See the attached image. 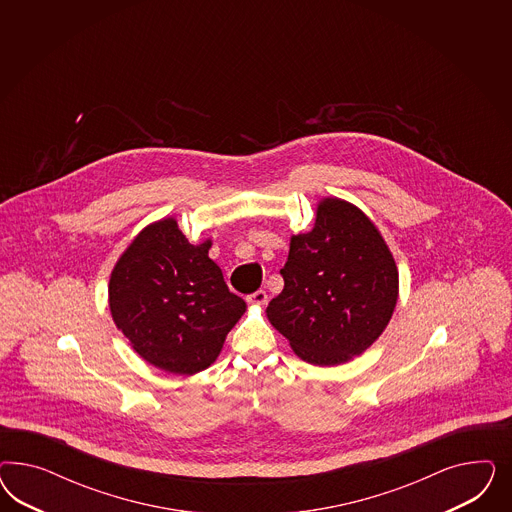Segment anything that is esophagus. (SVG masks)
Masks as SVG:
<instances>
[{
	"label": "esophagus",
	"instance_id": "obj_1",
	"mask_svg": "<svg viewBox=\"0 0 512 512\" xmlns=\"http://www.w3.org/2000/svg\"><path fill=\"white\" fill-rule=\"evenodd\" d=\"M248 302L253 306H264L268 302V295H266V291H257V293L248 296Z\"/></svg>",
	"mask_w": 512,
	"mask_h": 512
}]
</instances>
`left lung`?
I'll list each match as a JSON object with an SVG mask.
<instances>
[{
    "label": "left lung",
    "mask_w": 512,
    "mask_h": 512,
    "mask_svg": "<svg viewBox=\"0 0 512 512\" xmlns=\"http://www.w3.org/2000/svg\"><path fill=\"white\" fill-rule=\"evenodd\" d=\"M283 291L266 308L296 357L338 366L377 340L398 302V266L385 238L358 206L317 204L310 233L293 234L281 268Z\"/></svg>",
    "instance_id": "obj_1"
}]
</instances>
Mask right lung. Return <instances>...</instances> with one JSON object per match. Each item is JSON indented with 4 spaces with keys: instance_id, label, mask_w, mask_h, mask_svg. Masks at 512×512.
Returning a JSON list of instances; mask_svg holds the SVG:
<instances>
[{
    "instance_id": "1",
    "label": "right lung",
    "mask_w": 512,
    "mask_h": 512,
    "mask_svg": "<svg viewBox=\"0 0 512 512\" xmlns=\"http://www.w3.org/2000/svg\"><path fill=\"white\" fill-rule=\"evenodd\" d=\"M212 240L191 244L174 217L146 225L114 264L109 308L133 351L174 375L212 366L246 311L210 257Z\"/></svg>"
}]
</instances>
